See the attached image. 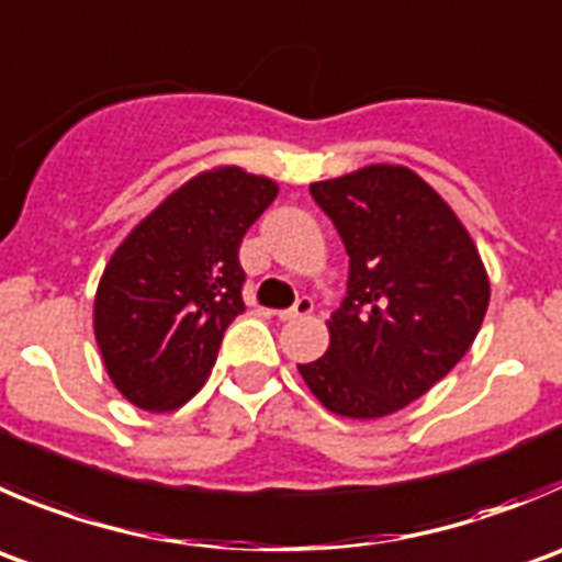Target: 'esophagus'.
<instances>
[{
	"mask_svg": "<svg viewBox=\"0 0 562 562\" xmlns=\"http://www.w3.org/2000/svg\"><path fill=\"white\" fill-rule=\"evenodd\" d=\"M310 313H313V299L302 296L296 304H293V307L280 310V313H277V318H280V321H296V318H307Z\"/></svg>",
	"mask_w": 562,
	"mask_h": 562,
	"instance_id": "obj_1",
	"label": "esophagus"
}]
</instances>
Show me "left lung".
Segmentation results:
<instances>
[{"label":"left lung","instance_id":"8db88e82","mask_svg":"<svg viewBox=\"0 0 562 562\" xmlns=\"http://www.w3.org/2000/svg\"><path fill=\"white\" fill-rule=\"evenodd\" d=\"M340 233L348 296L326 321L329 348L299 364L331 414L379 419L459 364L486 315L488 274L442 194L403 165L310 183Z\"/></svg>","mask_w":562,"mask_h":562}]
</instances>
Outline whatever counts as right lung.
Segmentation results:
<instances>
[{"mask_svg": "<svg viewBox=\"0 0 562 562\" xmlns=\"http://www.w3.org/2000/svg\"><path fill=\"white\" fill-rule=\"evenodd\" d=\"M277 181L222 165L189 178L109 258L92 329L109 379L145 412H176L209 381L222 335L244 313V233Z\"/></svg>", "mask_w": 562, "mask_h": 562, "instance_id": "1", "label": "right lung"}]
</instances>
